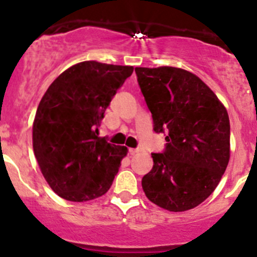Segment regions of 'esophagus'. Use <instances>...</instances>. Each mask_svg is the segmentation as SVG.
<instances>
[{
    "label": "esophagus",
    "mask_w": 257,
    "mask_h": 257,
    "mask_svg": "<svg viewBox=\"0 0 257 257\" xmlns=\"http://www.w3.org/2000/svg\"><path fill=\"white\" fill-rule=\"evenodd\" d=\"M128 152L131 155H134V154H137V153L141 152V149H139V148H129Z\"/></svg>",
    "instance_id": "esophagus-1"
}]
</instances>
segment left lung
<instances>
[{"label":"left lung","mask_w":257,"mask_h":257,"mask_svg":"<svg viewBox=\"0 0 257 257\" xmlns=\"http://www.w3.org/2000/svg\"><path fill=\"white\" fill-rule=\"evenodd\" d=\"M137 79L152 113L155 133H164L162 153L142 179L152 203L185 211L215 190L230 158V120L215 93L195 74L175 67H137Z\"/></svg>","instance_id":"1"}]
</instances>
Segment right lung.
Instances as JSON below:
<instances>
[{
  "label": "right lung",
  "mask_w": 257,
  "mask_h": 257,
  "mask_svg": "<svg viewBox=\"0 0 257 257\" xmlns=\"http://www.w3.org/2000/svg\"><path fill=\"white\" fill-rule=\"evenodd\" d=\"M133 67L94 61L64 71L48 87L33 121V152L52 190L69 201H88L112 186L126 148L98 137L116 90Z\"/></svg>",
  "instance_id": "1"
}]
</instances>
